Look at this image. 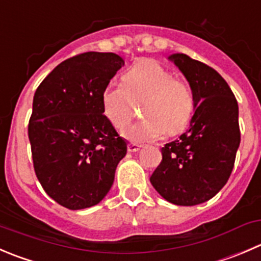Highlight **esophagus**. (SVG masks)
Wrapping results in <instances>:
<instances>
[{"label": "esophagus", "instance_id": "1", "mask_svg": "<svg viewBox=\"0 0 261 261\" xmlns=\"http://www.w3.org/2000/svg\"><path fill=\"white\" fill-rule=\"evenodd\" d=\"M127 149H128V151H131V153H135V151H138L139 149H140V145H138V144L130 143L127 145Z\"/></svg>", "mask_w": 261, "mask_h": 261}]
</instances>
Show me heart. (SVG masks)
I'll return each mask as SVG.
<instances>
[{
  "label": "heart",
  "instance_id": "obj_1",
  "mask_svg": "<svg viewBox=\"0 0 261 261\" xmlns=\"http://www.w3.org/2000/svg\"><path fill=\"white\" fill-rule=\"evenodd\" d=\"M140 105L144 120L127 131L134 143H146L181 133L194 112V95L186 80L173 76L154 60H139L122 75V85L102 93L103 113L118 131L127 127Z\"/></svg>",
  "mask_w": 261,
  "mask_h": 261
}]
</instances>
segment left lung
<instances>
[{
	"label": "left lung",
	"instance_id": "obj_1",
	"mask_svg": "<svg viewBox=\"0 0 261 261\" xmlns=\"http://www.w3.org/2000/svg\"><path fill=\"white\" fill-rule=\"evenodd\" d=\"M169 60L191 87L195 113L189 130L162 148L150 182L169 203L198 205L216 196L231 176L241 140L239 105L211 66L184 53Z\"/></svg>",
	"mask_w": 261,
	"mask_h": 261
}]
</instances>
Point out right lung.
<instances>
[{
  "label": "right lung",
  "instance_id": "obj_1",
  "mask_svg": "<svg viewBox=\"0 0 261 261\" xmlns=\"http://www.w3.org/2000/svg\"><path fill=\"white\" fill-rule=\"evenodd\" d=\"M123 65L116 53H80L35 90L28 126L35 174L50 198L71 211L102 201L127 151L102 108L103 90Z\"/></svg>",
  "mask_w": 261,
  "mask_h": 261
}]
</instances>
